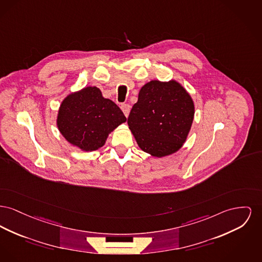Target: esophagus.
Here are the masks:
<instances>
[{
    "label": "esophagus",
    "instance_id": "obj_1",
    "mask_svg": "<svg viewBox=\"0 0 262 262\" xmlns=\"http://www.w3.org/2000/svg\"><path fill=\"white\" fill-rule=\"evenodd\" d=\"M121 108H122V111H123L124 116L127 118L128 115H129V112H130V106L128 104H123Z\"/></svg>",
    "mask_w": 262,
    "mask_h": 262
}]
</instances>
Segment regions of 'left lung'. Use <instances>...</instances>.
Returning <instances> with one entry per match:
<instances>
[{
    "label": "left lung",
    "mask_w": 262,
    "mask_h": 262,
    "mask_svg": "<svg viewBox=\"0 0 262 262\" xmlns=\"http://www.w3.org/2000/svg\"><path fill=\"white\" fill-rule=\"evenodd\" d=\"M194 114V101L179 82L151 80L140 88L127 124L139 148L161 158L183 146Z\"/></svg>",
    "instance_id": "left-lung-1"
}]
</instances>
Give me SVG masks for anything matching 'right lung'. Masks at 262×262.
Wrapping results in <instances>:
<instances>
[{"label": "right lung", "mask_w": 262, "mask_h": 262, "mask_svg": "<svg viewBox=\"0 0 262 262\" xmlns=\"http://www.w3.org/2000/svg\"><path fill=\"white\" fill-rule=\"evenodd\" d=\"M125 122L121 108L104 98L96 86L68 94L56 117L63 138L83 151H94L104 146L110 134Z\"/></svg>", "instance_id": "right-lung-1"}]
</instances>
